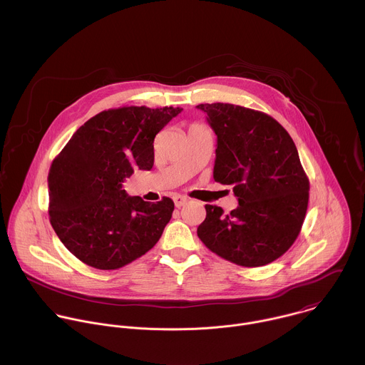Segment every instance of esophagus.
I'll return each instance as SVG.
<instances>
[{"mask_svg": "<svg viewBox=\"0 0 365 365\" xmlns=\"http://www.w3.org/2000/svg\"><path fill=\"white\" fill-rule=\"evenodd\" d=\"M173 201H174V205H175L177 208H181V207H184V205L188 202V200H187L185 197H181V195H174V197H173Z\"/></svg>", "mask_w": 365, "mask_h": 365, "instance_id": "esophagus-1", "label": "esophagus"}]
</instances>
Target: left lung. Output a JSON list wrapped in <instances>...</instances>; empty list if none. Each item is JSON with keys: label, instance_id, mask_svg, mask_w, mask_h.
Instances as JSON below:
<instances>
[{"label": "left lung", "instance_id": "1", "mask_svg": "<svg viewBox=\"0 0 365 365\" xmlns=\"http://www.w3.org/2000/svg\"><path fill=\"white\" fill-rule=\"evenodd\" d=\"M217 145L213 180L233 188L229 215L205 205L198 237L210 252L243 267L281 257L297 240L309 181L289 133L269 115L233 104H200Z\"/></svg>", "mask_w": 365, "mask_h": 365}]
</instances>
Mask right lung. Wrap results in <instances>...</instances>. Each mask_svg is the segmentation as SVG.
I'll use <instances>...</instances> for the list:
<instances>
[{
  "label": "right lung",
  "instance_id": "add662e5",
  "mask_svg": "<svg viewBox=\"0 0 365 365\" xmlns=\"http://www.w3.org/2000/svg\"><path fill=\"white\" fill-rule=\"evenodd\" d=\"M182 108L123 106L88 119L53 160L49 216L78 260L116 269L148 253L170 222L174 202L156 204L122 190L133 170H152L157 133Z\"/></svg>",
  "mask_w": 365,
  "mask_h": 365
}]
</instances>
